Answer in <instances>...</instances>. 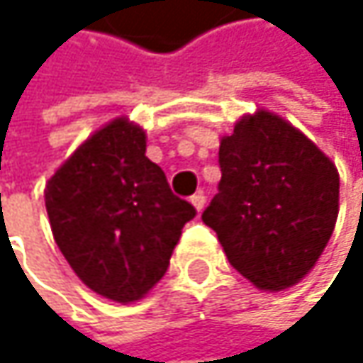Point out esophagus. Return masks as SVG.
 <instances>
[{
    "label": "esophagus",
    "instance_id": "1",
    "mask_svg": "<svg viewBox=\"0 0 363 363\" xmlns=\"http://www.w3.org/2000/svg\"><path fill=\"white\" fill-rule=\"evenodd\" d=\"M191 203H193V208H195L197 212H201L203 206H206V195H203V193H195V195L191 197Z\"/></svg>",
    "mask_w": 363,
    "mask_h": 363
}]
</instances>
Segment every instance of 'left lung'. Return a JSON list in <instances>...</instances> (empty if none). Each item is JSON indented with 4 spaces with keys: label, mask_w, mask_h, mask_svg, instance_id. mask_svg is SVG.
I'll return each mask as SVG.
<instances>
[{
    "label": "left lung",
    "mask_w": 363,
    "mask_h": 363,
    "mask_svg": "<svg viewBox=\"0 0 363 363\" xmlns=\"http://www.w3.org/2000/svg\"><path fill=\"white\" fill-rule=\"evenodd\" d=\"M218 164V193L201 220L233 269L269 292L298 284L336 225V166L301 130L262 109L220 138Z\"/></svg>",
    "instance_id": "1"
}]
</instances>
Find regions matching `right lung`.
Listing matches in <instances>:
<instances>
[{"instance_id":"obj_1","label":"right lung","mask_w":363,"mask_h":363,"mask_svg":"<svg viewBox=\"0 0 363 363\" xmlns=\"http://www.w3.org/2000/svg\"><path fill=\"white\" fill-rule=\"evenodd\" d=\"M145 130L117 117L45 184L54 240L75 275L115 303L143 298L168 271L195 208L147 155Z\"/></svg>"}]
</instances>
